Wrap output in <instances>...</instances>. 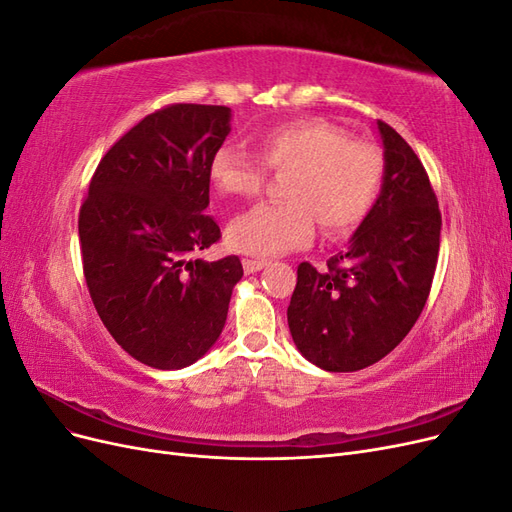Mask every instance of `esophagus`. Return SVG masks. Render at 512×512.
I'll return each mask as SVG.
<instances>
[{"mask_svg": "<svg viewBox=\"0 0 512 512\" xmlns=\"http://www.w3.org/2000/svg\"><path fill=\"white\" fill-rule=\"evenodd\" d=\"M265 267H267L265 260H250V258L243 260V269H245L247 275H252V273H256V271H262Z\"/></svg>", "mask_w": 512, "mask_h": 512, "instance_id": "34e87169", "label": "esophagus"}]
</instances>
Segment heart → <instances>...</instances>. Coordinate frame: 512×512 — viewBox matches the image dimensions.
I'll return each mask as SVG.
<instances>
[{
	"label": "heart",
	"mask_w": 512,
	"mask_h": 512,
	"mask_svg": "<svg viewBox=\"0 0 512 512\" xmlns=\"http://www.w3.org/2000/svg\"><path fill=\"white\" fill-rule=\"evenodd\" d=\"M250 151L222 145L209 162V179L224 196H256L271 170H290L284 203H262L232 218L226 241L241 254L280 256L309 243L318 222L337 237L359 226L374 207L382 181L376 145L346 138L342 128L322 119L277 123L254 136Z\"/></svg>",
	"instance_id": "heart-1"
}]
</instances>
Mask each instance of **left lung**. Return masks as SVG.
<instances>
[{
  "instance_id": "8db88e82",
  "label": "left lung",
  "mask_w": 512,
  "mask_h": 512,
  "mask_svg": "<svg viewBox=\"0 0 512 512\" xmlns=\"http://www.w3.org/2000/svg\"><path fill=\"white\" fill-rule=\"evenodd\" d=\"M384 149L380 194L346 250L297 269L288 305L292 342L324 371H359L384 359L421 316L438 265V198L412 147L376 121Z\"/></svg>"
}]
</instances>
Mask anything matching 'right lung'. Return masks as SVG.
<instances>
[{"mask_svg": "<svg viewBox=\"0 0 512 512\" xmlns=\"http://www.w3.org/2000/svg\"><path fill=\"white\" fill-rule=\"evenodd\" d=\"M228 106L173 104L123 134L98 164L79 215L83 271L108 333L132 359L183 369L226 324L241 260L196 258L220 239L209 162Z\"/></svg>", "mask_w": 512, "mask_h": 512, "instance_id": "right-lung-1", "label": "right lung"}]
</instances>
